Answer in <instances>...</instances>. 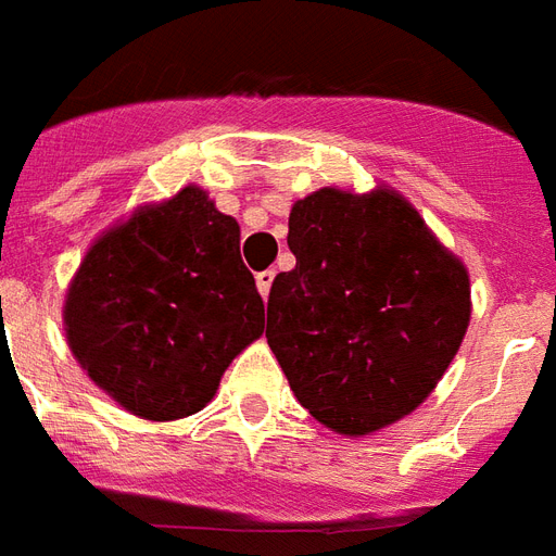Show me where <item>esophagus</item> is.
Wrapping results in <instances>:
<instances>
[{
  "label": "esophagus",
  "instance_id": "1",
  "mask_svg": "<svg viewBox=\"0 0 556 556\" xmlns=\"http://www.w3.org/2000/svg\"><path fill=\"white\" fill-rule=\"evenodd\" d=\"M274 277H277V270H262V274H256V286H258V294H262V298H267V294H270Z\"/></svg>",
  "mask_w": 556,
  "mask_h": 556
}]
</instances>
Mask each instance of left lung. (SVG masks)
Wrapping results in <instances>:
<instances>
[{
  "label": "left lung",
  "instance_id": "1",
  "mask_svg": "<svg viewBox=\"0 0 556 556\" xmlns=\"http://www.w3.org/2000/svg\"><path fill=\"white\" fill-rule=\"evenodd\" d=\"M267 344L320 425L368 435L425 404L471 318L468 270L389 188H320L291 205Z\"/></svg>",
  "mask_w": 556,
  "mask_h": 556
}]
</instances>
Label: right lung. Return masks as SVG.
Returning <instances> with one entry per match:
<instances>
[{"label": "right lung", "mask_w": 556, "mask_h": 556, "mask_svg": "<svg viewBox=\"0 0 556 556\" xmlns=\"http://www.w3.org/2000/svg\"><path fill=\"white\" fill-rule=\"evenodd\" d=\"M64 332L90 380L131 415L200 413L229 362L265 332L236 217L194 185L138 208L81 258Z\"/></svg>", "instance_id": "add662e5"}]
</instances>
